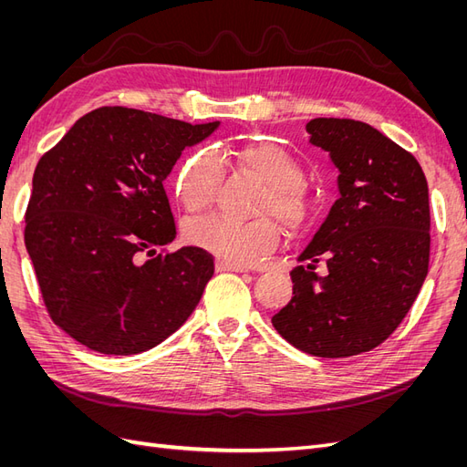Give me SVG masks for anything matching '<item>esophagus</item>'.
Returning a JSON list of instances; mask_svg holds the SVG:
<instances>
[{"mask_svg":"<svg viewBox=\"0 0 467 467\" xmlns=\"http://www.w3.org/2000/svg\"><path fill=\"white\" fill-rule=\"evenodd\" d=\"M216 271L223 273V271H232V273H247L249 268L244 265L237 263H230V261H216Z\"/></svg>","mask_w":467,"mask_h":467,"instance_id":"34e87169","label":"esophagus"}]
</instances>
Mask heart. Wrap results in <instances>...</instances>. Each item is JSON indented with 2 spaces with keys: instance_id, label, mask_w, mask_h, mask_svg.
<instances>
[{
  "instance_id": "heart-1",
  "label": "heart",
  "mask_w": 467,
  "mask_h": 467,
  "mask_svg": "<svg viewBox=\"0 0 467 467\" xmlns=\"http://www.w3.org/2000/svg\"><path fill=\"white\" fill-rule=\"evenodd\" d=\"M225 158V155H223ZM239 171L257 179L265 191L257 204L259 220L235 222L222 216L192 218L185 223V239L222 261L251 263L280 244V228L304 234L314 223L317 201L304 185V167L273 142H255L234 153ZM223 181V165L216 153L201 150L182 161L175 177V192L191 214H201L216 202Z\"/></svg>"
}]
</instances>
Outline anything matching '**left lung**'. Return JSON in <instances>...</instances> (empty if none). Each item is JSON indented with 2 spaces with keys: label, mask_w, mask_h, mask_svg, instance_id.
Here are the masks:
<instances>
[{
  "label": "left lung",
  "mask_w": 467,
  "mask_h": 467,
  "mask_svg": "<svg viewBox=\"0 0 467 467\" xmlns=\"http://www.w3.org/2000/svg\"><path fill=\"white\" fill-rule=\"evenodd\" d=\"M306 129L341 171V199L298 257L294 296L273 325L307 355L345 358L384 343L425 282L429 187L413 153L370 124L314 119ZM319 260L323 277L315 273Z\"/></svg>",
  "instance_id": "1"
}]
</instances>
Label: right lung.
<instances>
[{"mask_svg":"<svg viewBox=\"0 0 467 467\" xmlns=\"http://www.w3.org/2000/svg\"><path fill=\"white\" fill-rule=\"evenodd\" d=\"M218 124L101 107L40 158L25 245L48 316L78 343L138 355L175 333L201 302L214 257L199 247L165 249L177 230L163 181L185 146Z\"/></svg>","mask_w":467,"mask_h":467,"instance_id":"add662e5","label":"right lung"}]
</instances>
